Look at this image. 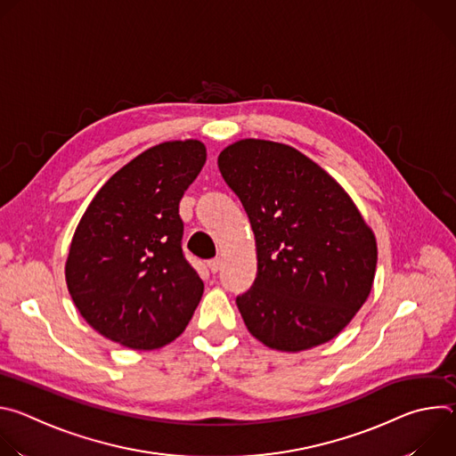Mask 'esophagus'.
Wrapping results in <instances>:
<instances>
[{
    "label": "esophagus",
    "mask_w": 456,
    "mask_h": 456,
    "mask_svg": "<svg viewBox=\"0 0 456 456\" xmlns=\"http://www.w3.org/2000/svg\"><path fill=\"white\" fill-rule=\"evenodd\" d=\"M208 267H209V271H211L213 274H216V273L222 269V259H220V257L211 259V262L208 264Z\"/></svg>",
    "instance_id": "esophagus-1"
}]
</instances>
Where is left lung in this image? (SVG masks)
Returning a JSON list of instances; mask_svg holds the SVG:
<instances>
[{
  "instance_id": "left-lung-1",
  "label": "left lung",
  "mask_w": 456,
  "mask_h": 456,
  "mask_svg": "<svg viewBox=\"0 0 456 456\" xmlns=\"http://www.w3.org/2000/svg\"><path fill=\"white\" fill-rule=\"evenodd\" d=\"M256 240L257 273L236 297L265 346L301 352L334 339L370 296L377 241L346 191L297 150L257 139L218 157Z\"/></svg>"
}]
</instances>
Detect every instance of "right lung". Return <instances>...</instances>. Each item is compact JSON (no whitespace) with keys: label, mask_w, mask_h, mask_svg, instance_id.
<instances>
[{"label":"right lung","mask_w":456,"mask_h":456,"mask_svg":"<svg viewBox=\"0 0 456 456\" xmlns=\"http://www.w3.org/2000/svg\"><path fill=\"white\" fill-rule=\"evenodd\" d=\"M206 157L200 141L153 146L120 167L85 211L64 274L101 336L155 350L185 330L204 281L183 256L178 204Z\"/></svg>","instance_id":"1"}]
</instances>
